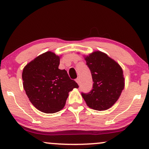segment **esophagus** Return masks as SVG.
<instances>
[{
    "label": "esophagus",
    "mask_w": 149,
    "mask_h": 149,
    "mask_svg": "<svg viewBox=\"0 0 149 149\" xmlns=\"http://www.w3.org/2000/svg\"><path fill=\"white\" fill-rule=\"evenodd\" d=\"M75 81H76V82L79 85V83H80V79H79V78H77Z\"/></svg>",
    "instance_id": "1"
}]
</instances>
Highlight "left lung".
<instances>
[{
  "label": "left lung",
  "instance_id": "8db88e82",
  "mask_svg": "<svg viewBox=\"0 0 149 149\" xmlns=\"http://www.w3.org/2000/svg\"><path fill=\"white\" fill-rule=\"evenodd\" d=\"M92 74V90L81 93L87 105L103 111L109 109L118 99L125 87L121 67L105 53L95 51L85 58Z\"/></svg>",
  "mask_w": 149,
  "mask_h": 149
}]
</instances>
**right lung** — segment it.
Wrapping results in <instances>:
<instances>
[{
    "label": "right lung",
    "instance_id": "add662e5",
    "mask_svg": "<svg viewBox=\"0 0 149 149\" xmlns=\"http://www.w3.org/2000/svg\"><path fill=\"white\" fill-rule=\"evenodd\" d=\"M60 57L51 51L35 58L22 71L23 87L33 105L42 112L53 113L65 106L68 92L79 86L67 71L59 69Z\"/></svg>",
    "mask_w": 149,
    "mask_h": 149
}]
</instances>
